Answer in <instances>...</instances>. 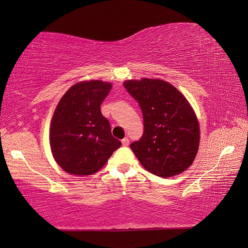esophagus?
<instances>
[{"label": "esophagus", "mask_w": 248, "mask_h": 248, "mask_svg": "<svg viewBox=\"0 0 248 248\" xmlns=\"http://www.w3.org/2000/svg\"><path fill=\"white\" fill-rule=\"evenodd\" d=\"M122 145L125 146V147H127V146L129 145V140H128V138H124V139L122 140Z\"/></svg>", "instance_id": "esophagus-1"}]
</instances>
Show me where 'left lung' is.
<instances>
[{"mask_svg": "<svg viewBox=\"0 0 248 248\" xmlns=\"http://www.w3.org/2000/svg\"><path fill=\"white\" fill-rule=\"evenodd\" d=\"M125 89L142 111L144 134L130 148L153 175L170 178L188 169L200 145V126L189 102L158 78L126 80Z\"/></svg>", "mask_w": 248, "mask_h": 248, "instance_id": "left-lung-1", "label": "left lung"}]
</instances>
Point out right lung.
I'll use <instances>...</instances> for the list:
<instances>
[{
	"instance_id": "1",
	"label": "right lung",
	"mask_w": 248,
	"mask_h": 248,
	"mask_svg": "<svg viewBox=\"0 0 248 248\" xmlns=\"http://www.w3.org/2000/svg\"><path fill=\"white\" fill-rule=\"evenodd\" d=\"M110 89L107 81H80L58 103L50 123L49 144L57 163L71 175L98 171L122 145L111 136L108 120L100 110Z\"/></svg>"
}]
</instances>
